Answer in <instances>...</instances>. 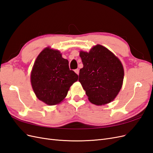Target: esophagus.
<instances>
[{
  "instance_id": "1",
  "label": "esophagus",
  "mask_w": 153,
  "mask_h": 153,
  "mask_svg": "<svg viewBox=\"0 0 153 153\" xmlns=\"http://www.w3.org/2000/svg\"><path fill=\"white\" fill-rule=\"evenodd\" d=\"M75 72L76 74H77L78 75H79V69H76L75 70Z\"/></svg>"
}]
</instances>
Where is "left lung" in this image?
Returning <instances> with one entry per match:
<instances>
[{
    "mask_svg": "<svg viewBox=\"0 0 153 153\" xmlns=\"http://www.w3.org/2000/svg\"><path fill=\"white\" fill-rule=\"evenodd\" d=\"M84 67L79 79L92 103L102 105L113 101L121 90L124 69L120 60L102 45H97L89 52L81 51Z\"/></svg>",
    "mask_w": 153,
    "mask_h": 153,
    "instance_id": "1",
    "label": "left lung"
}]
</instances>
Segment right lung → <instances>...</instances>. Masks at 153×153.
Returning a JSON list of instances; mask_svg holds the SVG:
<instances>
[{"mask_svg":"<svg viewBox=\"0 0 153 153\" xmlns=\"http://www.w3.org/2000/svg\"><path fill=\"white\" fill-rule=\"evenodd\" d=\"M69 62L59 51L45 48L32 68L30 82L37 98L48 105L59 104L67 96L78 76L69 68Z\"/></svg>","mask_w":153,"mask_h":153,"instance_id":"add662e5","label":"right lung"}]
</instances>
